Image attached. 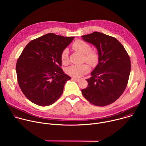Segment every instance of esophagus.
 <instances>
[{
    "instance_id": "esophagus-1",
    "label": "esophagus",
    "mask_w": 146,
    "mask_h": 146,
    "mask_svg": "<svg viewBox=\"0 0 146 146\" xmlns=\"http://www.w3.org/2000/svg\"><path fill=\"white\" fill-rule=\"evenodd\" d=\"M72 80H74V81H77V82H79V81H80V79L77 78H75V77H72Z\"/></svg>"
}]
</instances>
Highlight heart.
<instances>
[{"label":"heart","mask_w":146,"mask_h":146,"mask_svg":"<svg viewBox=\"0 0 146 146\" xmlns=\"http://www.w3.org/2000/svg\"><path fill=\"white\" fill-rule=\"evenodd\" d=\"M72 48L75 51L84 55V60L92 67L96 66L99 62V54L95 51L91 50L90 45L86 41L82 40H76L72 44ZM60 59L62 63H68V51L65 49L61 53ZM90 67L87 64L81 65H72L67 70V73L70 76L74 77H81L88 73Z\"/></svg>","instance_id":"b5f03b06"}]
</instances>
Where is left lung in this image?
Instances as JSON below:
<instances>
[{
    "instance_id": "left-lung-1",
    "label": "left lung",
    "mask_w": 146,
    "mask_h": 146,
    "mask_svg": "<svg viewBox=\"0 0 146 146\" xmlns=\"http://www.w3.org/2000/svg\"><path fill=\"white\" fill-rule=\"evenodd\" d=\"M82 37L96 47L99 58L82 94L95 106L110 105L120 97L128 84L131 68L129 56L114 37L94 32Z\"/></svg>"
}]
</instances>
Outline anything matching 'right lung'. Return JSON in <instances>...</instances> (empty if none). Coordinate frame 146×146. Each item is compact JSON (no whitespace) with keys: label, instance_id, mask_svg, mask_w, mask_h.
I'll return each mask as SVG.
<instances>
[{"label":"right lung","instance_id":"obj_1","mask_svg":"<svg viewBox=\"0 0 146 146\" xmlns=\"http://www.w3.org/2000/svg\"><path fill=\"white\" fill-rule=\"evenodd\" d=\"M74 38L47 33L30 41L17 59L18 85L36 105L50 106L63 93L66 82L71 78L60 68V55Z\"/></svg>","mask_w":146,"mask_h":146}]
</instances>
